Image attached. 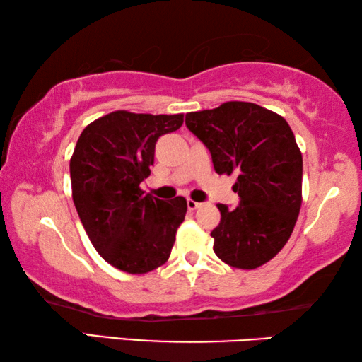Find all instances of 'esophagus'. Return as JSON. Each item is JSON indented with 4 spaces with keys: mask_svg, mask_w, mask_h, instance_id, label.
<instances>
[{
    "mask_svg": "<svg viewBox=\"0 0 362 362\" xmlns=\"http://www.w3.org/2000/svg\"><path fill=\"white\" fill-rule=\"evenodd\" d=\"M201 206H203V204L196 203V201H193V199H188V201H187L188 211H196V209H198V207H201Z\"/></svg>",
    "mask_w": 362,
    "mask_h": 362,
    "instance_id": "1",
    "label": "esophagus"
}]
</instances>
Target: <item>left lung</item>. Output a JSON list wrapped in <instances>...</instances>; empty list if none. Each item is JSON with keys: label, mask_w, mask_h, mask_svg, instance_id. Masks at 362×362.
I'll list each match as a JSON object with an SVG mask.
<instances>
[{"label": "left lung", "mask_w": 362, "mask_h": 362, "mask_svg": "<svg viewBox=\"0 0 362 362\" xmlns=\"http://www.w3.org/2000/svg\"><path fill=\"white\" fill-rule=\"evenodd\" d=\"M187 127L212 155L217 174H238L236 209L218 204L211 231L226 265L254 269L286 246L302 206V151L283 116L250 102L187 113Z\"/></svg>", "instance_id": "left-lung-1"}]
</instances>
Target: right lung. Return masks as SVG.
<instances>
[{"label": "right lung", "mask_w": 362, "mask_h": 362, "mask_svg": "<svg viewBox=\"0 0 362 362\" xmlns=\"http://www.w3.org/2000/svg\"><path fill=\"white\" fill-rule=\"evenodd\" d=\"M183 124V113L112 112L84 127L70 159L73 203L97 252L129 274L168 262L187 214L182 196L163 201L140 188L156 140Z\"/></svg>", "instance_id": "obj_1"}]
</instances>
